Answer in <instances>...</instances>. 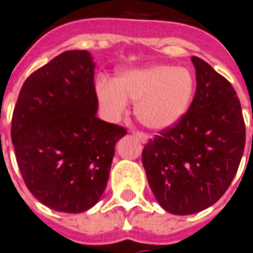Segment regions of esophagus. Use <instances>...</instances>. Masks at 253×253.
Here are the masks:
<instances>
[{"label":"esophagus","mask_w":253,"mask_h":253,"mask_svg":"<svg viewBox=\"0 0 253 253\" xmlns=\"http://www.w3.org/2000/svg\"><path fill=\"white\" fill-rule=\"evenodd\" d=\"M135 137L136 139H139V140H140L143 144H146L147 141H148V137H147V135L141 133V132H135Z\"/></svg>","instance_id":"esophagus-1"}]
</instances>
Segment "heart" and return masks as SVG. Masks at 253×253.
I'll list each match as a JSON object with an SVG mask.
<instances>
[{"instance_id": "b5f03b06", "label": "heart", "mask_w": 253, "mask_h": 253, "mask_svg": "<svg viewBox=\"0 0 253 253\" xmlns=\"http://www.w3.org/2000/svg\"><path fill=\"white\" fill-rule=\"evenodd\" d=\"M195 92V79L187 68L148 65L124 71L113 82L99 80L96 95L112 117L125 113L128 102L144 126L162 130L173 126L187 113Z\"/></svg>"}]
</instances>
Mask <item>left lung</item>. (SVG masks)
Returning a JSON list of instances; mask_svg holds the SVG:
<instances>
[{"mask_svg":"<svg viewBox=\"0 0 253 253\" xmlns=\"http://www.w3.org/2000/svg\"><path fill=\"white\" fill-rule=\"evenodd\" d=\"M188 112L144 146L141 162L152 193L170 214L209 209L226 192L245 147L241 105L232 84L199 57Z\"/></svg>","mask_w":253,"mask_h":253,"instance_id":"left-lung-1","label":"left lung"}]
</instances>
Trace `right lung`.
<instances>
[{"label": "right lung", "instance_id": "add662e5", "mask_svg": "<svg viewBox=\"0 0 253 253\" xmlns=\"http://www.w3.org/2000/svg\"><path fill=\"white\" fill-rule=\"evenodd\" d=\"M95 62L69 50L27 79L12 117V143L27 188L49 209L78 214L99 202L116 143L126 130L96 117Z\"/></svg>", "mask_w": 253, "mask_h": 253}]
</instances>
